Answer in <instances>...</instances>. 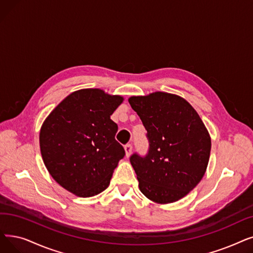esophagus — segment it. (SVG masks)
Returning a JSON list of instances; mask_svg holds the SVG:
<instances>
[{
    "label": "esophagus",
    "mask_w": 253,
    "mask_h": 253,
    "mask_svg": "<svg viewBox=\"0 0 253 253\" xmlns=\"http://www.w3.org/2000/svg\"><path fill=\"white\" fill-rule=\"evenodd\" d=\"M124 150H125L126 157H127V158H128V157H130L131 153H132V146H131L130 144H128V145H126V146L124 147Z\"/></svg>",
    "instance_id": "34e87169"
}]
</instances>
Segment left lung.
I'll list each match as a JSON object with an SVG mask.
<instances>
[{"label":"left lung","mask_w":253,"mask_h":253,"mask_svg":"<svg viewBox=\"0 0 253 253\" xmlns=\"http://www.w3.org/2000/svg\"><path fill=\"white\" fill-rule=\"evenodd\" d=\"M150 141L148 155L130 162L147 199L167 205L183 199L201 182L211 153V136L201 117L183 97L167 92L131 96Z\"/></svg>","instance_id":"8db88e82"}]
</instances>
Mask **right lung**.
I'll use <instances>...</instances> for the list:
<instances>
[{
  "label": "right lung",
  "mask_w": 253,
  "mask_h": 253,
  "mask_svg": "<svg viewBox=\"0 0 253 253\" xmlns=\"http://www.w3.org/2000/svg\"><path fill=\"white\" fill-rule=\"evenodd\" d=\"M124 101L101 89H82L63 99L43 122L41 156L52 179L72 194L91 197L105 190L125 155L111 119Z\"/></svg>",
  "instance_id": "add662e5"
}]
</instances>
